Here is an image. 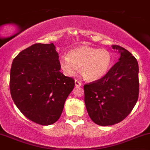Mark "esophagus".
I'll use <instances>...</instances> for the list:
<instances>
[{"label": "esophagus", "instance_id": "esophagus-1", "mask_svg": "<svg viewBox=\"0 0 150 150\" xmlns=\"http://www.w3.org/2000/svg\"><path fill=\"white\" fill-rule=\"evenodd\" d=\"M75 86H76V87H80V86H82V83H80L78 80H75Z\"/></svg>", "mask_w": 150, "mask_h": 150}]
</instances>
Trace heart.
I'll list each match as a JSON object with an SVG mask.
<instances>
[{"mask_svg":"<svg viewBox=\"0 0 150 150\" xmlns=\"http://www.w3.org/2000/svg\"><path fill=\"white\" fill-rule=\"evenodd\" d=\"M112 55L106 49L81 46L59 57V65L66 75L72 76L80 68L82 76L88 81H96L107 73Z\"/></svg>","mask_w":150,"mask_h":150,"instance_id":"b5f03b06","label":"heart"}]
</instances>
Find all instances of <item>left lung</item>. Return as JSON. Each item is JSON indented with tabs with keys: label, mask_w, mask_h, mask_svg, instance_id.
I'll list each match as a JSON object with an SVG mask.
<instances>
[{
	"label": "left lung",
	"mask_w": 150,
	"mask_h": 150,
	"mask_svg": "<svg viewBox=\"0 0 150 150\" xmlns=\"http://www.w3.org/2000/svg\"><path fill=\"white\" fill-rule=\"evenodd\" d=\"M112 48L119 61L100 79L84 85L85 103L98 125L121 122L131 113L139 98V66L136 58L119 45Z\"/></svg>",
	"instance_id": "1"
}]
</instances>
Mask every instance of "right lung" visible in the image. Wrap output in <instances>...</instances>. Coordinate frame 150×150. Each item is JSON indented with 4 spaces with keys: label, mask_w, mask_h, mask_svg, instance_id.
<instances>
[{
    "label": "right lung",
    "mask_w": 150,
    "mask_h": 150,
    "mask_svg": "<svg viewBox=\"0 0 150 150\" xmlns=\"http://www.w3.org/2000/svg\"><path fill=\"white\" fill-rule=\"evenodd\" d=\"M54 44H34L12 62L10 91L14 103L27 119L47 126L60 117L75 80L60 72Z\"/></svg>",
    "instance_id": "add662e5"
}]
</instances>
